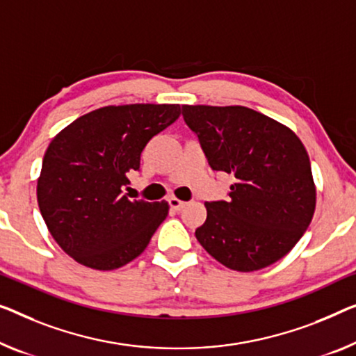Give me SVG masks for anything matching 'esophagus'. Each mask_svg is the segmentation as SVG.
<instances>
[{"mask_svg": "<svg viewBox=\"0 0 356 356\" xmlns=\"http://www.w3.org/2000/svg\"><path fill=\"white\" fill-rule=\"evenodd\" d=\"M169 206H171L174 211H179V209H182L184 206H185V201L176 198V196H172V198H169Z\"/></svg>", "mask_w": 356, "mask_h": 356, "instance_id": "esophagus-1", "label": "esophagus"}]
</instances>
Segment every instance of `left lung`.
<instances>
[{"label":"left lung","mask_w":356,"mask_h":356,"mask_svg":"<svg viewBox=\"0 0 356 356\" xmlns=\"http://www.w3.org/2000/svg\"><path fill=\"white\" fill-rule=\"evenodd\" d=\"M212 171L235 177L229 201H206L196 240L217 262L256 272L284 257L316 206L310 158L293 129L243 105H182Z\"/></svg>","instance_id":"1"}]
</instances>
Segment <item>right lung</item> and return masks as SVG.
I'll list each match as a JSON object with an SVG mask.
<instances>
[{
  "mask_svg": "<svg viewBox=\"0 0 356 356\" xmlns=\"http://www.w3.org/2000/svg\"><path fill=\"white\" fill-rule=\"evenodd\" d=\"M179 104L108 105L79 116L51 140L36 198L63 252L94 270H115L145 251L169 212L123 193L147 142L179 118Z\"/></svg>",
  "mask_w": 356,
  "mask_h": 356,
  "instance_id": "obj_1",
  "label": "right lung"
}]
</instances>
